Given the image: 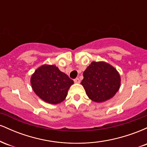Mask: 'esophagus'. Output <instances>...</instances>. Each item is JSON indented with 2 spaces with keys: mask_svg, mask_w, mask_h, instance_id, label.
Instances as JSON below:
<instances>
[{
  "mask_svg": "<svg viewBox=\"0 0 147 147\" xmlns=\"http://www.w3.org/2000/svg\"><path fill=\"white\" fill-rule=\"evenodd\" d=\"M74 82H75V83H77V84L80 83V80H79V78H76L74 79Z\"/></svg>",
  "mask_w": 147,
  "mask_h": 147,
  "instance_id": "obj_1",
  "label": "esophagus"
}]
</instances>
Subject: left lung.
I'll use <instances>...</instances> for the list:
<instances>
[{
	"label": "left lung",
	"instance_id": "8db88e82",
	"mask_svg": "<svg viewBox=\"0 0 147 147\" xmlns=\"http://www.w3.org/2000/svg\"><path fill=\"white\" fill-rule=\"evenodd\" d=\"M83 76L81 84L88 97L95 102L112 98L120 86V76L117 70L105 62H92Z\"/></svg>",
	"mask_w": 147,
	"mask_h": 147
}]
</instances>
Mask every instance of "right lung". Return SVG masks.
<instances>
[{"instance_id": "right-lung-1", "label": "right lung", "mask_w": 147, "mask_h": 147, "mask_svg": "<svg viewBox=\"0 0 147 147\" xmlns=\"http://www.w3.org/2000/svg\"><path fill=\"white\" fill-rule=\"evenodd\" d=\"M33 90L45 102L57 104L65 99L73 80L55 65H43L31 77Z\"/></svg>"}]
</instances>
